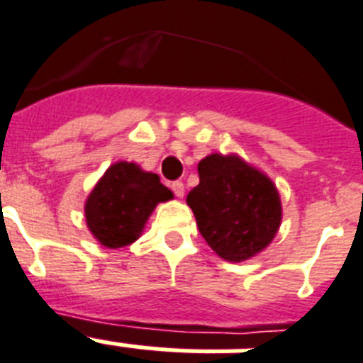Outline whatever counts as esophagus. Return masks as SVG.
I'll return each mask as SVG.
<instances>
[{
  "label": "esophagus",
  "mask_w": 363,
  "mask_h": 363,
  "mask_svg": "<svg viewBox=\"0 0 363 363\" xmlns=\"http://www.w3.org/2000/svg\"><path fill=\"white\" fill-rule=\"evenodd\" d=\"M172 190L177 197H184V184L181 181L172 182Z\"/></svg>",
  "instance_id": "34e87169"
}]
</instances>
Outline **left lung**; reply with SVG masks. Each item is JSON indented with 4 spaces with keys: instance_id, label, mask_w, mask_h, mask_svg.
<instances>
[{
    "instance_id": "1",
    "label": "left lung",
    "mask_w": 363,
    "mask_h": 363,
    "mask_svg": "<svg viewBox=\"0 0 363 363\" xmlns=\"http://www.w3.org/2000/svg\"><path fill=\"white\" fill-rule=\"evenodd\" d=\"M197 172L199 184L186 203L216 255L243 262L264 251L282 219L279 191L269 177L238 155L219 153L203 158Z\"/></svg>"
}]
</instances>
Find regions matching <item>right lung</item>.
<instances>
[{"label":"right lung","mask_w":363,"mask_h":363,"mask_svg":"<svg viewBox=\"0 0 363 363\" xmlns=\"http://www.w3.org/2000/svg\"><path fill=\"white\" fill-rule=\"evenodd\" d=\"M172 197L157 173L144 172L135 162H116L90 191L84 218L101 245L125 247L140 238L155 206Z\"/></svg>","instance_id":"add662e5"}]
</instances>
